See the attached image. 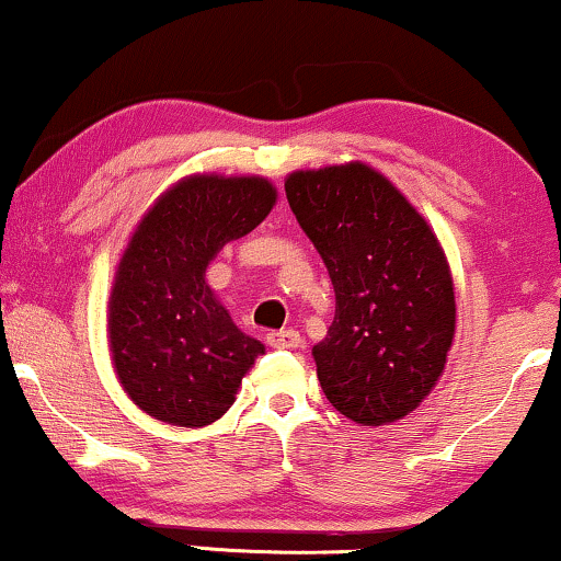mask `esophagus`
Segmentation results:
<instances>
[{
	"label": "esophagus",
	"mask_w": 561,
	"mask_h": 561,
	"mask_svg": "<svg viewBox=\"0 0 561 561\" xmlns=\"http://www.w3.org/2000/svg\"><path fill=\"white\" fill-rule=\"evenodd\" d=\"M267 344L273 350H296L301 344V334L294 332V329H283V332H271L267 334Z\"/></svg>",
	"instance_id": "obj_1"
}]
</instances>
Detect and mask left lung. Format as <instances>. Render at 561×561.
<instances>
[{"mask_svg":"<svg viewBox=\"0 0 561 561\" xmlns=\"http://www.w3.org/2000/svg\"><path fill=\"white\" fill-rule=\"evenodd\" d=\"M286 196L334 286V321L311 355L321 390L359 426L416 411L455 340V283L434 229L363 160L294 171Z\"/></svg>","mask_w":561,"mask_h":561,"instance_id":"left-lung-1","label":"left lung"}]
</instances>
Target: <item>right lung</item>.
Segmentation results:
<instances>
[{
  "mask_svg": "<svg viewBox=\"0 0 561 561\" xmlns=\"http://www.w3.org/2000/svg\"><path fill=\"white\" fill-rule=\"evenodd\" d=\"M278 198L263 175L194 173L137 221L114 273L106 332L114 373L137 409L202 428L225 416L265 344L237 329L206 283L227 242L250 234Z\"/></svg>",
  "mask_w": 561,
  "mask_h": 561,
  "instance_id": "add662e5",
  "label": "right lung"
}]
</instances>
